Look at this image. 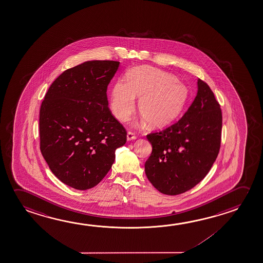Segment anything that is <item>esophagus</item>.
<instances>
[{
    "mask_svg": "<svg viewBox=\"0 0 263 263\" xmlns=\"http://www.w3.org/2000/svg\"><path fill=\"white\" fill-rule=\"evenodd\" d=\"M137 138L136 137V135L135 134L132 133V132H128L127 135H126V139H127V141H131V140H135Z\"/></svg>",
    "mask_w": 263,
    "mask_h": 263,
    "instance_id": "34e87169",
    "label": "esophagus"
}]
</instances>
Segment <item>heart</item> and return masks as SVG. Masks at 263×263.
<instances>
[{
	"label": "heart",
	"mask_w": 263,
	"mask_h": 263,
	"mask_svg": "<svg viewBox=\"0 0 263 263\" xmlns=\"http://www.w3.org/2000/svg\"><path fill=\"white\" fill-rule=\"evenodd\" d=\"M144 122L153 126L168 125L176 118L188 100V90L173 74L149 66H140L127 73V82L118 80L111 90L110 107L121 121L129 119L136 109Z\"/></svg>",
	"instance_id": "b5f03b06"
}]
</instances>
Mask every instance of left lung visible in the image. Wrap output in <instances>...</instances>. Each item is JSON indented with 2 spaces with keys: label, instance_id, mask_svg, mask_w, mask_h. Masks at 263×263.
Instances as JSON below:
<instances>
[{
  "label": "left lung",
  "instance_id": "1",
  "mask_svg": "<svg viewBox=\"0 0 263 263\" xmlns=\"http://www.w3.org/2000/svg\"><path fill=\"white\" fill-rule=\"evenodd\" d=\"M187 112L168 128L146 136L152 153L145 163L148 181L161 194L177 195L198 184L217 158L222 112L214 92L198 79Z\"/></svg>",
  "mask_w": 263,
  "mask_h": 263
}]
</instances>
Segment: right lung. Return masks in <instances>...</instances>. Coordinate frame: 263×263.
<instances>
[{"label":"right lung","mask_w":263,"mask_h":263,"mask_svg":"<svg viewBox=\"0 0 263 263\" xmlns=\"http://www.w3.org/2000/svg\"><path fill=\"white\" fill-rule=\"evenodd\" d=\"M120 62L86 61L53 82L39 112L40 151L55 176L76 190L95 187L126 142L108 107V84Z\"/></svg>","instance_id":"right-lung-1"}]
</instances>
